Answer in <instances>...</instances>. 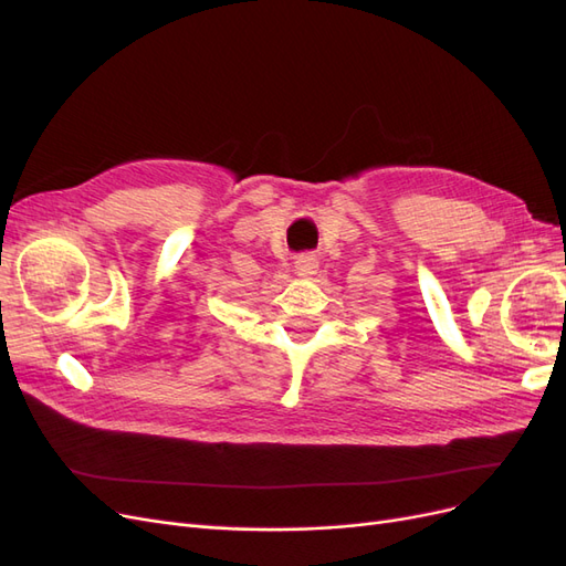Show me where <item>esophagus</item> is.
<instances>
[{
	"instance_id": "esophagus-1",
	"label": "esophagus",
	"mask_w": 566,
	"mask_h": 566,
	"mask_svg": "<svg viewBox=\"0 0 566 566\" xmlns=\"http://www.w3.org/2000/svg\"><path fill=\"white\" fill-rule=\"evenodd\" d=\"M316 269H318V260L314 254L295 256V273H297V276H314Z\"/></svg>"
}]
</instances>
